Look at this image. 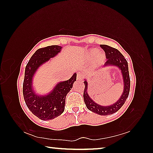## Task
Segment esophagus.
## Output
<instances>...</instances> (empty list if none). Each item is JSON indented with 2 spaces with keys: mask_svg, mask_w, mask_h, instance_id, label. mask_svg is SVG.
<instances>
[{
  "mask_svg": "<svg viewBox=\"0 0 153 153\" xmlns=\"http://www.w3.org/2000/svg\"><path fill=\"white\" fill-rule=\"evenodd\" d=\"M84 77V75L79 73V72L77 74V80H82Z\"/></svg>",
  "mask_w": 153,
  "mask_h": 153,
  "instance_id": "obj_1",
  "label": "esophagus"
}]
</instances>
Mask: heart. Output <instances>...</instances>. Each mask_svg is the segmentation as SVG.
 <instances>
[{"label":"heart","mask_w":153,"mask_h":153,"mask_svg":"<svg viewBox=\"0 0 153 153\" xmlns=\"http://www.w3.org/2000/svg\"><path fill=\"white\" fill-rule=\"evenodd\" d=\"M86 58L88 61L93 59L94 65L99 67L105 63L106 56L103 52H99L97 49H90L86 52Z\"/></svg>","instance_id":"b5f03b06"}]
</instances>
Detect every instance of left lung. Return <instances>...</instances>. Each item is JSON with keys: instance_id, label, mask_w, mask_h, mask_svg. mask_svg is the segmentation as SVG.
I'll use <instances>...</instances> for the list:
<instances>
[{"instance_id": "obj_1", "label": "left lung", "mask_w": 153, "mask_h": 153, "mask_svg": "<svg viewBox=\"0 0 153 153\" xmlns=\"http://www.w3.org/2000/svg\"><path fill=\"white\" fill-rule=\"evenodd\" d=\"M100 46L105 52L106 57L107 59L105 64V67L115 66L121 70L123 82V93L117 101L113 104L108 106L100 105L95 102L88 94V82L87 80L85 79L84 82L85 85L84 100L88 109L91 111L92 112L100 115H108L117 112L125 103L126 99L128 97L129 88H130V79L129 76L128 62L124 58L122 54L117 49L111 47L108 45H101Z\"/></svg>"}]
</instances>
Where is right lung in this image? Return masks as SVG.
I'll list each match as a JSON object with an SVG mask.
<instances>
[{"mask_svg": "<svg viewBox=\"0 0 153 153\" xmlns=\"http://www.w3.org/2000/svg\"><path fill=\"white\" fill-rule=\"evenodd\" d=\"M61 46L53 45L39 48L28 61L25 69L23 94L28 108L42 120H53L65 110L66 96L76 81V73L68 80L59 82L47 94H37L33 90V77L38 68L61 52Z\"/></svg>", "mask_w": 153, "mask_h": 153, "instance_id": "obj_1", "label": "right lung"}]
</instances>
